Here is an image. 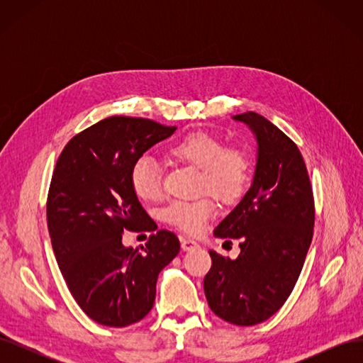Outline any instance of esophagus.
Returning a JSON list of instances; mask_svg holds the SVG:
<instances>
[{
    "instance_id": "esophagus-1",
    "label": "esophagus",
    "mask_w": 363,
    "mask_h": 363,
    "mask_svg": "<svg viewBox=\"0 0 363 363\" xmlns=\"http://www.w3.org/2000/svg\"><path fill=\"white\" fill-rule=\"evenodd\" d=\"M199 247L200 245H199V242H196V240L189 239V238H182V248L184 251H191V250H195V248H199Z\"/></svg>"
}]
</instances>
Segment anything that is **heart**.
Returning a JSON list of instances; mask_svg holds the SVG:
<instances>
[{
	"label": "heart",
	"instance_id": "heart-1",
	"mask_svg": "<svg viewBox=\"0 0 363 363\" xmlns=\"http://www.w3.org/2000/svg\"><path fill=\"white\" fill-rule=\"evenodd\" d=\"M167 156L196 168L200 199L174 201L163 211V219L183 233L196 235L216 215L211 196L232 204L242 196L251 177L250 152L240 145L225 144L224 139L207 130H192L167 148ZM131 186L144 201H157L163 194L162 169L148 156L140 157L131 169Z\"/></svg>",
	"mask_w": 363,
	"mask_h": 363
}]
</instances>
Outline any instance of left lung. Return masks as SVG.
Here are the masks:
<instances>
[{"label": "left lung", "instance_id": "8db88e82", "mask_svg": "<svg viewBox=\"0 0 363 363\" xmlns=\"http://www.w3.org/2000/svg\"><path fill=\"white\" fill-rule=\"evenodd\" d=\"M235 119L256 133L257 164L251 188L213 232L239 239V256L230 260L208 251L204 294L221 320L256 325L280 311L300 277L313 236L315 201L295 142L255 112Z\"/></svg>", "mask_w": 363, "mask_h": 363}]
</instances>
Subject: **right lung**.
Listing matches in <instances>:
<instances>
[{"label":"right lung","instance_id":"add662e5","mask_svg":"<svg viewBox=\"0 0 363 363\" xmlns=\"http://www.w3.org/2000/svg\"><path fill=\"white\" fill-rule=\"evenodd\" d=\"M175 130L147 118L108 116L75 135L52 171L47 223L54 256L77 304L101 325L145 318L159 272L180 251L169 230L150 235L140 250L123 245L125 230L155 228L131 186L133 164Z\"/></svg>","mask_w":363,"mask_h":363}]
</instances>
